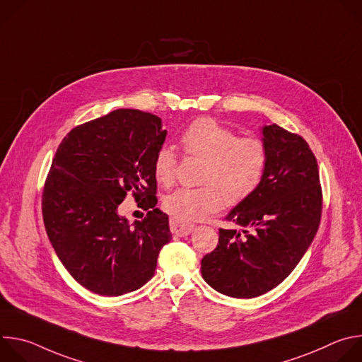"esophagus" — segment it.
I'll return each instance as SVG.
<instances>
[{
  "mask_svg": "<svg viewBox=\"0 0 362 362\" xmlns=\"http://www.w3.org/2000/svg\"><path fill=\"white\" fill-rule=\"evenodd\" d=\"M170 230L175 236H187L193 230V225L177 219H170Z\"/></svg>",
  "mask_w": 362,
  "mask_h": 362,
  "instance_id": "1",
  "label": "esophagus"
}]
</instances>
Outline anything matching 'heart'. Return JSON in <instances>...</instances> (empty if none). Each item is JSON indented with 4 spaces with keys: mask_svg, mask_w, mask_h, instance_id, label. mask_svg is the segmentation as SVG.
<instances>
[{
    "mask_svg": "<svg viewBox=\"0 0 362 362\" xmlns=\"http://www.w3.org/2000/svg\"><path fill=\"white\" fill-rule=\"evenodd\" d=\"M179 143L187 156L203 159L200 187L177 189L165 197V211L182 222L199 221L219 211L225 197L236 204L250 197L261 186L268 154L265 144L255 137L236 133L209 117L193 120L180 134ZM176 154L162 146L156 153L153 172L163 186L175 180Z\"/></svg>",
    "mask_w": 362,
    "mask_h": 362,
    "instance_id": "heart-1",
    "label": "heart"
}]
</instances>
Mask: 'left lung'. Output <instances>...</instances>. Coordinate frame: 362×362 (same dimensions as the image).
I'll use <instances>...</instances> for the list:
<instances>
[{
    "mask_svg": "<svg viewBox=\"0 0 362 362\" xmlns=\"http://www.w3.org/2000/svg\"><path fill=\"white\" fill-rule=\"evenodd\" d=\"M261 133L268 154L262 183L226 216L242 229H219L216 249L202 259L203 279L232 298H255L278 286L311 246L321 221L313 150L278 124Z\"/></svg>",
    "mask_w": 362,
    "mask_h": 362,
    "instance_id": "left-lung-1",
    "label": "left lung"
}]
</instances>
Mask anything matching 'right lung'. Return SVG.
<instances>
[{"label":"right lung","instance_id":"right-lung-1","mask_svg":"<svg viewBox=\"0 0 362 362\" xmlns=\"http://www.w3.org/2000/svg\"><path fill=\"white\" fill-rule=\"evenodd\" d=\"M162 119L119 109L74 127L59 146L42 190V219L59 259L86 289L120 296L148 282L172 233L159 208L153 163ZM133 188L149 211L130 226L118 204Z\"/></svg>","mask_w":362,"mask_h":362}]
</instances>
